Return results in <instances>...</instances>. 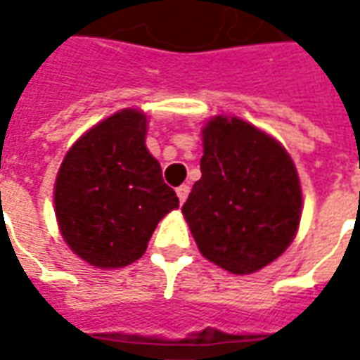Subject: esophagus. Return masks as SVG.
<instances>
[{"instance_id": "34e87169", "label": "esophagus", "mask_w": 360, "mask_h": 360, "mask_svg": "<svg viewBox=\"0 0 360 360\" xmlns=\"http://www.w3.org/2000/svg\"><path fill=\"white\" fill-rule=\"evenodd\" d=\"M176 194H178V200H180V204H184L188 198V194H190V186H186V184L178 186L176 188Z\"/></svg>"}]
</instances>
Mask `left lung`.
<instances>
[{
    "label": "left lung",
    "mask_w": 360,
    "mask_h": 360,
    "mask_svg": "<svg viewBox=\"0 0 360 360\" xmlns=\"http://www.w3.org/2000/svg\"><path fill=\"white\" fill-rule=\"evenodd\" d=\"M202 152V178L182 206L198 250L230 274L258 272L297 236V166L276 138L222 114L204 124Z\"/></svg>",
    "instance_id": "1"
}]
</instances>
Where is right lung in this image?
Here are the masks:
<instances>
[{
	"label": "right lung",
	"instance_id": "1",
	"mask_svg": "<svg viewBox=\"0 0 360 360\" xmlns=\"http://www.w3.org/2000/svg\"><path fill=\"white\" fill-rule=\"evenodd\" d=\"M146 134L142 110H120L77 138L56 176L60 234L96 269H122L142 258L160 220L178 208Z\"/></svg>",
	"mask_w": 360,
	"mask_h": 360
}]
</instances>
